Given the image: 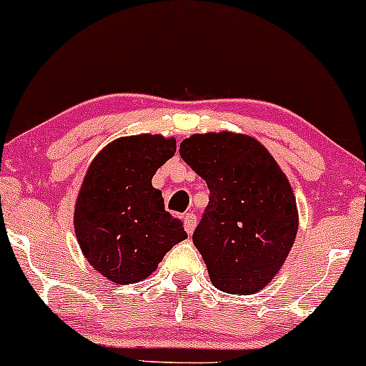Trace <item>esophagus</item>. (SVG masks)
Masks as SVG:
<instances>
[{"label": "esophagus", "instance_id": "obj_1", "mask_svg": "<svg viewBox=\"0 0 366 366\" xmlns=\"http://www.w3.org/2000/svg\"><path fill=\"white\" fill-rule=\"evenodd\" d=\"M183 221H184V229H187L188 235H192L197 227V216L194 212H188V214L183 216Z\"/></svg>", "mask_w": 366, "mask_h": 366}]
</instances>
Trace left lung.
Masks as SVG:
<instances>
[{
	"mask_svg": "<svg viewBox=\"0 0 366 366\" xmlns=\"http://www.w3.org/2000/svg\"><path fill=\"white\" fill-rule=\"evenodd\" d=\"M179 155L207 183L194 244L209 278L228 294L259 292L277 277L297 235L294 190L273 155L247 134H192Z\"/></svg>",
	"mask_w": 366,
	"mask_h": 366,
	"instance_id": "left-lung-1",
	"label": "left lung"
}]
</instances>
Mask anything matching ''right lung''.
Masks as SVG:
<instances>
[{
    "label": "right lung",
    "instance_id": "add662e5",
    "mask_svg": "<svg viewBox=\"0 0 366 366\" xmlns=\"http://www.w3.org/2000/svg\"><path fill=\"white\" fill-rule=\"evenodd\" d=\"M176 152V139L134 134L97 154L79 188L74 229L89 264L128 285L149 278L172 245L187 238L182 219L164 209L152 178Z\"/></svg>",
    "mask_w": 366,
    "mask_h": 366
}]
</instances>
